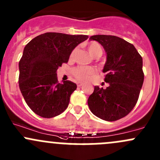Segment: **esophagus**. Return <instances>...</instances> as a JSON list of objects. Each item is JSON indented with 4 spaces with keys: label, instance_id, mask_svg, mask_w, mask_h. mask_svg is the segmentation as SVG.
Wrapping results in <instances>:
<instances>
[{
    "label": "esophagus",
    "instance_id": "34e87169",
    "mask_svg": "<svg viewBox=\"0 0 160 160\" xmlns=\"http://www.w3.org/2000/svg\"><path fill=\"white\" fill-rule=\"evenodd\" d=\"M83 85V83H77V87H78V88H80V87H82Z\"/></svg>",
    "mask_w": 160,
    "mask_h": 160
}]
</instances>
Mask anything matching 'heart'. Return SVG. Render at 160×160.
<instances>
[{"label":"heart","mask_w":160,"mask_h":160,"mask_svg":"<svg viewBox=\"0 0 160 160\" xmlns=\"http://www.w3.org/2000/svg\"><path fill=\"white\" fill-rule=\"evenodd\" d=\"M88 49L90 55L95 58L101 57L103 54L102 46L98 42H90L88 44ZM76 52H77V48H74L70 53V58L73 57ZM72 73L77 80L82 82H86L93 78L96 75L97 72L93 67H77L72 70Z\"/></svg>","instance_id":"b5f03b06"}]
</instances>
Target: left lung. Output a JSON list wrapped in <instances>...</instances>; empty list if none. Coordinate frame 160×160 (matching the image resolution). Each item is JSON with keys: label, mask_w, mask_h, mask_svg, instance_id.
Masks as SVG:
<instances>
[{"label": "left lung", "mask_w": 160, "mask_h": 160, "mask_svg": "<svg viewBox=\"0 0 160 160\" xmlns=\"http://www.w3.org/2000/svg\"><path fill=\"white\" fill-rule=\"evenodd\" d=\"M90 39L98 42L107 53L103 72L109 86H95L88 106L97 117L114 122L128 115L138 101L144 81L142 58L133 45L119 37L97 35Z\"/></svg>", "instance_id": "obj_1"}]
</instances>
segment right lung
Segmentation results:
<instances>
[{
  "instance_id": "right-lung-1",
  "label": "right lung",
  "mask_w": 160,
  "mask_h": 160,
  "mask_svg": "<svg viewBox=\"0 0 160 160\" xmlns=\"http://www.w3.org/2000/svg\"><path fill=\"white\" fill-rule=\"evenodd\" d=\"M88 38L84 35L46 32L25 46L19 61L18 84L33 112L51 118L67 109L77 84L70 80L59 83L56 71L68 62L72 50Z\"/></svg>"
}]
</instances>
